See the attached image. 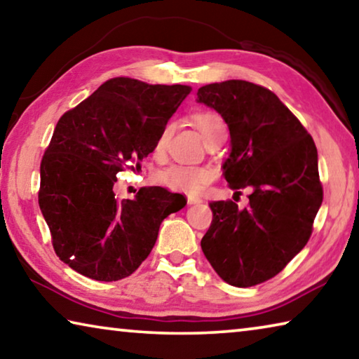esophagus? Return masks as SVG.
Returning <instances> with one entry per match:
<instances>
[{
  "label": "esophagus",
  "mask_w": 359,
  "mask_h": 359,
  "mask_svg": "<svg viewBox=\"0 0 359 359\" xmlns=\"http://www.w3.org/2000/svg\"><path fill=\"white\" fill-rule=\"evenodd\" d=\"M203 199L198 196H188V204H201Z\"/></svg>",
  "instance_id": "esophagus-1"
}]
</instances>
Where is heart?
<instances>
[{
	"label": "heart",
	"instance_id": "heart-1",
	"mask_svg": "<svg viewBox=\"0 0 359 359\" xmlns=\"http://www.w3.org/2000/svg\"><path fill=\"white\" fill-rule=\"evenodd\" d=\"M193 125L196 126L199 135L209 144L226 133V125L222 118L220 114L212 111H201L191 115ZM174 133V125L168 123L163 126L160 135L156 137L155 142V151L156 154H163L166 150L169 139H171ZM214 179V169L208 166H184V165H174L171 168L165 169L161 172L160 180L166 187L172 188V190L184 191L188 194H198L203 188L210 184Z\"/></svg>",
	"mask_w": 359,
	"mask_h": 359
}]
</instances>
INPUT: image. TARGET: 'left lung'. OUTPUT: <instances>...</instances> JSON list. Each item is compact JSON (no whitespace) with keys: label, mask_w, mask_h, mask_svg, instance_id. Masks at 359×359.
<instances>
[{"label":"left lung","mask_w":359,"mask_h":359,"mask_svg":"<svg viewBox=\"0 0 359 359\" xmlns=\"http://www.w3.org/2000/svg\"><path fill=\"white\" fill-rule=\"evenodd\" d=\"M198 101L214 107L229 128L223 165L229 188H252L242 210L231 199L209 203L212 223L201 248L224 282L255 287L283 271L311 239L323 201L317 147L294 114L261 85L209 83L198 90Z\"/></svg>","instance_id":"obj_1"}]
</instances>
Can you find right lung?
Listing matches in <instances>:
<instances>
[{
    "mask_svg": "<svg viewBox=\"0 0 359 359\" xmlns=\"http://www.w3.org/2000/svg\"><path fill=\"white\" fill-rule=\"evenodd\" d=\"M191 92L187 85L109 79L58 120L41 160L39 208L57 257L100 282L131 276L154 248L158 229L187 199L144 187L117 201L114 184L125 166H141L156 137Z\"/></svg>",
    "mask_w": 359,
    "mask_h": 359,
    "instance_id": "obj_1",
    "label": "right lung"
}]
</instances>
